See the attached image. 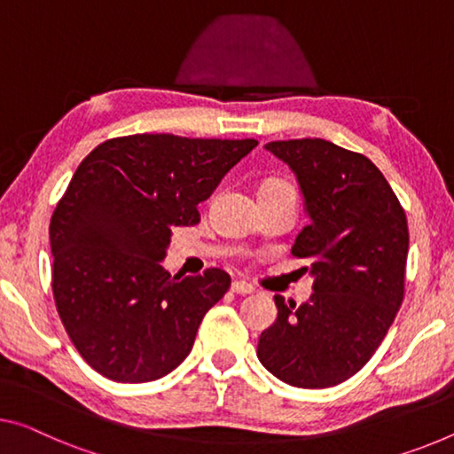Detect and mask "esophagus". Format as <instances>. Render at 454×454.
I'll list each match as a JSON object with an SVG mask.
<instances>
[{
  "instance_id": "esophagus-1",
  "label": "esophagus",
  "mask_w": 454,
  "mask_h": 454,
  "mask_svg": "<svg viewBox=\"0 0 454 454\" xmlns=\"http://www.w3.org/2000/svg\"><path fill=\"white\" fill-rule=\"evenodd\" d=\"M231 290L235 292V294H251V292H255L254 286L247 284V282H243V280H235L231 284Z\"/></svg>"
}]
</instances>
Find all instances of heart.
<instances>
[{"instance_id": "obj_1", "label": "heart", "mask_w": 454, "mask_h": 454, "mask_svg": "<svg viewBox=\"0 0 454 454\" xmlns=\"http://www.w3.org/2000/svg\"><path fill=\"white\" fill-rule=\"evenodd\" d=\"M274 188H292L288 183H284V180H268V183H263L262 191H274Z\"/></svg>"}]
</instances>
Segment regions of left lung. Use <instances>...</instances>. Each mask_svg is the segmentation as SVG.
I'll list each match as a JSON object with an SVG mask.
<instances>
[{
    "instance_id": "1",
    "label": "left lung",
    "mask_w": 454,
    "mask_h": 454,
    "mask_svg": "<svg viewBox=\"0 0 454 454\" xmlns=\"http://www.w3.org/2000/svg\"><path fill=\"white\" fill-rule=\"evenodd\" d=\"M294 170L310 225L292 255L310 260L309 302L278 306L257 359L294 387L323 389L359 372L378 351L403 300L408 219L378 166L320 137L270 142ZM309 270V268H306Z\"/></svg>"
}]
</instances>
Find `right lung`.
Instances as JSON below:
<instances>
[{
	"label": "right lung",
	"mask_w": 454,
	"mask_h": 454,
	"mask_svg": "<svg viewBox=\"0 0 454 454\" xmlns=\"http://www.w3.org/2000/svg\"><path fill=\"white\" fill-rule=\"evenodd\" d=\"M255 139L172 134L111 137L73 174L51 219L52 294L81 357L121 383L154 381L191 353L199 325L231 276H170L160 262L172 227L197 225V205Z\"/></svg>",
	"instance_id": "obj_1"
}]
</instances>
